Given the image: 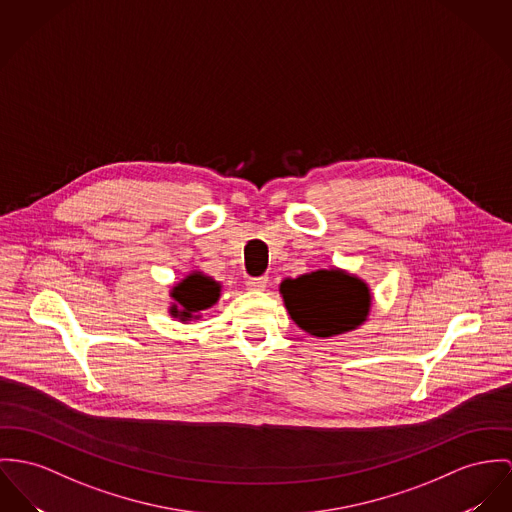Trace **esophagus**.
<instances>
[{"instance_id":"34e87169","label":"esophagus","mask_w":512,"mask_h":512,"mask_svg":"<svg viewBox=\"0 0 512 512\" xmlns=\"http://www.w3.org/2000/svg\"><path fill=\"white\" fill-rule=\"evenodd\" d=\"M267 282H269L267 276H255V278H247L245 284H247L249 290H265Z\"/></svg>"}]
</instances>
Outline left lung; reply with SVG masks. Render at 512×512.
Wrapping results in <instances>:
<instances>
[{
  "instance_id": "1",
  "label": "left lung",
  "mask_w": 512,
  "mask_h": 512,
  "mask_svg": "<svg viewBox=\"0 0 512 512\" xmlns=\"http://www.w3.org/2000/svg\"><path fill=\"white\" fill-rule=\"evenodd\" d=\"M290 317L315 337H331L360 325L370 310L366 284L341 271H315L280 284Z\"/></svg>"
}]
</instances>
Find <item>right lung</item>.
I'll return each instance as SVG.
<instances>
[{
    "mask_svg": "<svg viewBox=\"0 0 512 512\" xmlns=\"http://www.w3.org/2000/svg\"><path fill=\"white\" fill-rule=\"evenodd\" d=\"M171 296L177 302L171 308L173 317L189 319L200 314L202 310H208L218 300L220 286L208 276L191 275L173 288Z\"/></svg>",
    "mask_w": 512,
    "mask_h": 512,
    "instance_id": "1",
    "label": "right lung"
}]
</instances>
